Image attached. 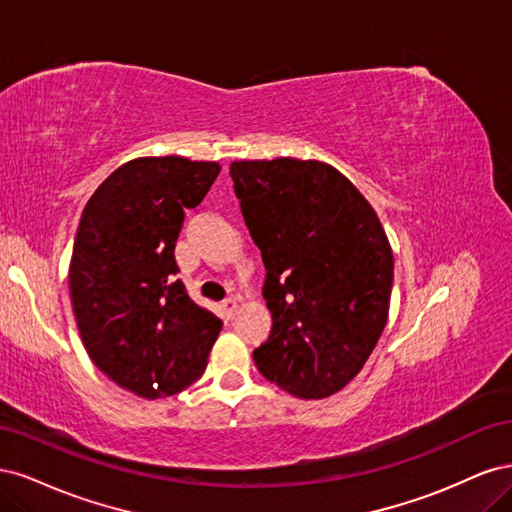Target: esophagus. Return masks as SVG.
Listing matches in <instances>:
<instances>
[{"label": "esophagus", "instance_id": "obj_1", "mask_svg": "<svg viewBox=\"0 0 512 512\" xmlns=\"http://www.w3.org/2000/svg\"><path fill=\"white\" fill-rule=\"evenodd\" d=\"M224 309H226V316L228 318H235L239 312V301L235 297H230L224 301Z\"/></svg>", "mask_w": 512, "mask_h": 512}]
</instances>
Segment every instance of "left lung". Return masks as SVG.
<instances>
[{
	"label": "left lung",
	"mask_w": 512,
	"mask_h": 512,
	"mask_svg": "<svg viewBox=\"0 0 512 512\" xmlns=\"http://www.w3.org/2000/svg\"><path fill=\"white\" fill-rule=\"evenodd\" d=\"M260 247L271 335L260 374L299 399L342 391L389 320L393 250L378 215L331 164L275 158L230 164Z\"/></svg>",
	"instance_id": "1"
}]
</instances>
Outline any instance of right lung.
<instances>
[{
    "mask_svg": "<svg viewBox=\"0 0 512 512\" xmlns=\"http://www.w3.org/2000/svg\"><path fill=\"white\" fill-rule=\"evenodd\" d=\"M220 170L181 156L136 158L83 209L68 271L76 327L98 369L143 399L200 378L222 331L173 277L183 211L200 205Z\"/></svg>",
    "mask_w": 512,
    "mask_h": 512,
    "instance_id": "obj_1",
    "label": "right lung"
}]
</instances>
